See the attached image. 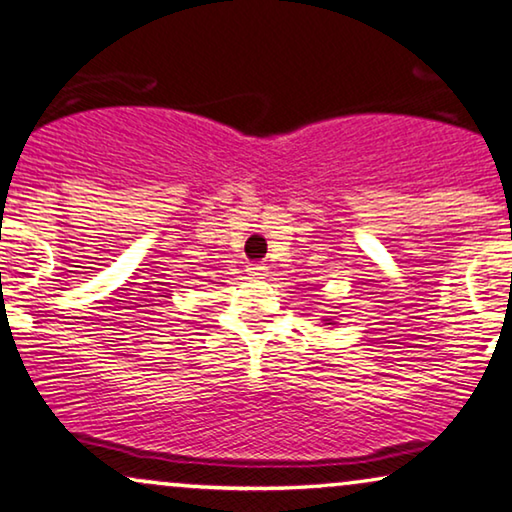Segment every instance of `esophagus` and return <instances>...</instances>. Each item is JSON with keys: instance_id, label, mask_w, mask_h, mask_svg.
I'll list each match as a JSON object with an SVG mask.
<instances>
[{"instance_id": "obj_1", "label": "esophagus", "mask_w": 512, "mask_h": 512, "mask_svg": "<svg viewBox=\"0 0 512 512\" xmlns=\"http://www.w3.org/2000/svg\"><path fill=\"white\" fill-rule=\"evenodd\" d=\"M248 276H253V278L264 276V266H259V264H250V266H248Z\"/></svg>"}]
</instances>
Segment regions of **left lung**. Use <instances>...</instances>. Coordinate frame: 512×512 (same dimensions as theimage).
<instances>
[{
    "label": "left lung",
    "instance_id": "8db88e82",
    "mask_svg": "<svg viewBox=\"0 0 512 512\" xmlns=\"http://www.w3.org/2000/svg\"><path fill=\"white\" fill-rule=\"evenodd\" d=\"M325 325H336V322L331 320V318H325Z\"/></svg>",
    "mask_w": 512,
    "mask_h": 512
}]
</instances>
